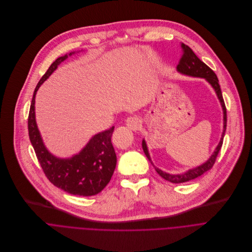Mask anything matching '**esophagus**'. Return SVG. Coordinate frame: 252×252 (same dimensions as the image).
I'll use <instances>...</instances> for the list:
<instances>
[{"mask_svg": "<svg viewBox=\"0 0 252 252\" xmlns=\"http://www.w3.org/2000/svg\"><path fill=\"white\" fill-rule=\"evenodd\" d=\"M126 125L133 131H136L141 125V120L138 116H130L126 119Z\"/></svg>", "mask_w": 252, "mask_h": 252, "instance_id": "esophagus-1", "label": "esophagus"}]
</instances>
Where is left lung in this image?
Segmentation results:
<instances>
[{
	"mask_svg": "<svg viewBox=\"0 0 252 252\" xmlns=\"http://www.w3.org/2000/svg\"><path fill=\"white\" fill-rule=\"evenodd\" d=\"M181 47H182V50H183V55H182V57L180 59L179 64L177 66L178 71H180L181 73L187 74V75H190V76L206 78L211 83V85L216 90L217 95H218L220 101L221 103V106H222V110H223V132H222V135H221L220 142L218 145V147H217L216 151L214 152V154L202 166L196 167L194 169H191V170H189V171H188V172H186L185 174H182V175L167 174V173H165V172H163L160 169L155 167L156 172L163 179H165L168 182L174 183V184H180V183H185V182H189L190 180H193V179H195V178H197L199 176H202L204 173L208 172L209 170H211L213 168L214 164L216 163L217 157H218V155L220 153V148L222 146L223 136H224L225 129H226V108H225V104H224V101H223L222 93H221V90H220V86L219 84V79H218L217 74L215 73V71L212 68H210L204 62L200 61L194 55V53L192 52L190 47H189L185 43H182ZM142 148H143V151H144L145 155L147 156L148 160L151 163H152V161H151V159H150V155L148 153V149H147V145H146L145 140L142 141Z\"/></svg>",
	"mask_w": 252,
	"mask_h": 252,
	"instance_id": "obj_1",
	"label": "left lung"
}]
</instances>
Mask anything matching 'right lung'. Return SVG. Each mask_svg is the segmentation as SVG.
Instances as JSON below:
<instances>
[{"mask_svg": "<svg viewBox=\"0 0 252 252\" xmlns=\"http://www.w3.org/2000/svg\"><path fill=\"white\" fill-rule=\"evenodd\" d=\"M66 59L67 56L65 55L56 60L42 75L33 91L28 119L29 136L36 158L48 181L68 193L89 196L101 191L110 182L114 173L117 162L115 150L111 143L114 127L92 137L79 154L70 159H60L46 150L35 123V93L45 79L57 69L58 65Z\"/></svg>", "mask_w": 252, "mask_h": 252, "instance_id": "1", "label": "right lung"}]
</instances>
